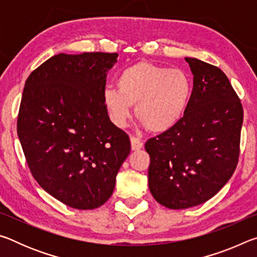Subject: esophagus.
<instances>
[{"label": "esophagus", "instance_id": "34e87169", "mask_svg": "<svg viewBox=\"0 0 257 257\" xmlns=\"http://www.w3.org/2000/svg\"><path fill=\"white\" fill-rule=\"evenodd\" d=\"M130 143H132L133 151H138V150H141L143 146H144V144H143V142L141 141V139L137 137H134V136L130 137Z\"/></svg>", "mask_w": 257, "mask_h": 257}]
</instances>
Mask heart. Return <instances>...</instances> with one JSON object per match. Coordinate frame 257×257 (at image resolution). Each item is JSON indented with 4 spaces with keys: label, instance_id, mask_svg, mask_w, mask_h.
<instances>
[{
    "label": "heart",
    "instance_id": "heart-1",
    "mask_svg": "<svg viewBox=\"0 0 257 257\" xmlns=\"http://www.w3.org/2000/svg\"><path fill=\"white\" fill-rule=\"evenodd\" d=\"M115 88H106L103 103L108 118L123 127L136 104V114L152 133L162 134L180 122L188 110L193 82L181 69L139 61L121 70Z\"/></svg>",
    "mask_w": 257,
    "mask_h": 257
}]
</instances>
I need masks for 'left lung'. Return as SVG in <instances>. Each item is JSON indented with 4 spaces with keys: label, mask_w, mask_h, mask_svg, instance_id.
Instances as JSON below:
<instances>
[{
    "label": "left lung",
    "mask_w": 257,
    "mask_h": 257,
    "mask_svg": "<svg viewBox=\"0 0 257 257\" xmlns=\"http://www.w3.org/2000/svg\"><path fill=\"white\" fill-rule=\"evenodd\" d=\"M194 75L186 114L176 127L150 138L149 187L172 210L208 201L236 170L243 111L228 77L217 67L186 58Z\"/></svg>",
    "instance_id": "obj_1"
}]
</instances>
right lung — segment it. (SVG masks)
Returning a JSON list of instances; mask_svg holds the SVG:
<instances>
[{"mask_svg": "<svg viewBox=\"0 0 257 257\" xmlns=\"http://www.w3.org/2000/svg\"><path fill=\"white\" fill-rule=\"evenodd\" d=\"M118 53H60L30 73L17 132L43 189L77 210L103 205L130 153L128 135L103 103L107 71Z\"/></svg>", "mask_w": 257, "mask_h": 257, "instance_id": "right-lung-1", "label": "right lung"}]
</instances>
